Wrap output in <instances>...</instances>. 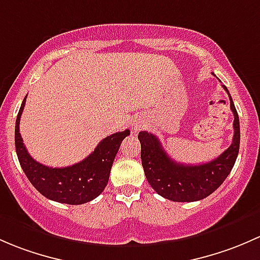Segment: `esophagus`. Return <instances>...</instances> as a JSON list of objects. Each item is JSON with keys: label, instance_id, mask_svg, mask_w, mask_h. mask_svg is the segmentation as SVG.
<instances>
[{"label": "esophagus", "instance_id": "1", "mask_svg": "<svg viewBox=\"0 0 260 260\" xmlns=\"http://www.w3.org/2000/svg\"><path fill=\"white\" fill-rule=\"evenodd\" d=\"M141 127H143V121H136V122H134V125H133V131H134V133H136V131L140 130Z\"/></svg>", "mask_w": 260, "mask_h": 260}]
</instances>
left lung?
<instances>
[{
  "label": "left lung",
  "instance_id": "left-lung-1",
  "mask_svg": "<svg viewBox=\"0 0 260 260\" xmlns=\"http://www.w3.org/2000/svg\"><path fill=\"white\" fill-rule=\"evenodd\" d=\"M230 109L234 115V136L232 145L216 159L199 165H185L174 161L160 144L159 139L148 131L139 133L141 144V164L146 180L159 195L173 202H197L209 197L215 191L229 173L237 160L240 144L239 116L228 89Z\"/></svg>",
  "mask_w": 260,
  "mask_h": 260
}]
</instances>
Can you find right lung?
<instances>
[{
    "label": "right lung",
    "mask_w": 260,
    "mask_h": 260,
    "mask_svg": "<svg viewBox=\"0 0 260 260\" xmlns=\"http://www.w3.org/2000/svg\"><path fill=\"white\" fill-rule=\"evenodd\" d=\"M26 98L16 119L15 145L18 161L30 183L47 199L63 204L79 205L98 198L108 185L112 162L130 130L115 133L101 140L89 156L77 164L66 168L46 167L32 159L21 138L20 119Z\"/></svg>",
    "instance_id": "add662e5"
}]
</instances>
